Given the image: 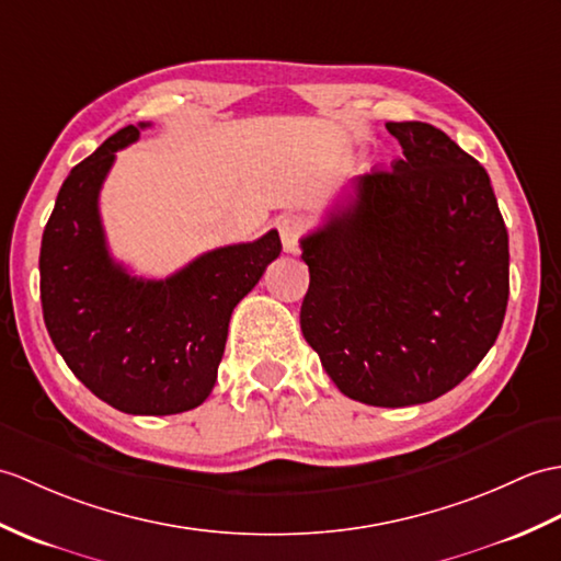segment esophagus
<instances>
[{
	"label": "esophagus",
	"instance_id": "1",
	"mask_svg": "<svg viewBox=\"0 0 561 561\" xmlns=\"http://www.w3.org/2000/svg\"><path fill=\"white\" fill-rule=\"evenodd\" d=\"M277 229H279L284 251H286V253H296L298 239L304 237L306 221H304L301 217H298V215H284V217L277 221Z\"/></svg>",
	"mask_w": 561,
	"mask_h": 561
}]
</instances>
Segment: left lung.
Instances as JSON below:
<instances>
[{"label": "left lung", "instance_id": "8db88e82", "mask_svg": "<svg viewBox=\"0 0 561 561\" xmlns=\"http://www.w3.org/2000/svg\"><path fill=\"white\" fill-rule=\"evenodd\" d=\"M387 131L403 160L301 239V330L342 394L399 409L447 394L497 340L510 237L483 164L430 124Z\"/></svg>", "mask_w": 561, "mask_h": 561}]
</instances>
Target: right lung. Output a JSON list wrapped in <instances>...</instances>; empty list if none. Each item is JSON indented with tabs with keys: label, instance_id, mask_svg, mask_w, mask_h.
I'll list each match as a JSON object with an SVG mask.
<instances>
[{
	"label": "right lung",
	"instance_id": "add662e5",
	"mask_svg": "<svg viewBox=\"0 0 561 561\" xmlns=\"http://www.w3.org/2000/svg\"><path fill=\"white\" fill-rule=\"evenodd\" d=\"M126 126L71 169L41 245V301L51 344L90 392L131 415L184 413L210 397L231 312L282 251L272 229L253 243L207 251L167 279L114 263L100 188Z\"/></svg>",
	"mask_w": 561,
	"mask_h": 561
}]
</instances>
